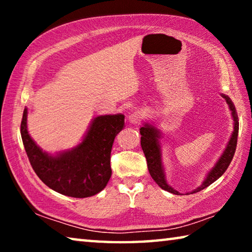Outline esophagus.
Wrapping results in <instances>:
<instances>
[{"mask_svg": "<svg viewBox=\"0 0 252 252\" xmlns=\"http://www.w3.org/2000/svg\"><path fill=\"white\" fill-rule=\"evenodd\" d=\"M142 119H143V114L141 112H139V111H136V112L131 113L129 116V122L131 125H139Z\"/></svg>", "mask_w": 252, "mask_h": 252, "instance_id": "1", "label": "esophagus"}]
</instances>
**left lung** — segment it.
Masks as SVG:
<instances>
[{"instance_id":"1","label":"left lung","mask_w":252,"mask_h":252,"mask_svg":"<svg viewBox=\"0 0 252 252\" xmlns=\"http://www.w3.org/2000/svg\"><path fill=\"white\" fill-rule=\"evenodd\" d=\"M221 96H222L225 102H227L229 110L231 111V117L233 120V131L223 152L221 153L219 159L217 160L216 164L209 170L201 185L198 188H195L192 191L186 192V194H192L195 192H199V191L206 189L207 187L210 186L211 183H213L216 180H218V179L224 173L225 170L228 169L230 162H231L234 156V152H236L239 132L238 114L236 108H234L233 102L230 100V97L225 94H221ZM140 134H141V148L144 156H146L149 172H150V176L152 177L153 180L157 182V185L159 186L161 189H163L173 194H181L179 191L174 190L173 188L169 185L167 180V174H165L164 165L163 162H162V136L160 130L158 129L153 122H144L143 126L140 129Z\"/></svg>"}]
</instances>
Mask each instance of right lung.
<instances>
[{
    "mask_svg": "<svg viewBox=\"0 0 252 252\" xmlns=\"http://www.w3.org/2000/svg\"><path fill=\"white\" fill-rule=\"evenodd\" d=\"M28 109L23 111L21 136L36 176L57 192L72 198H88L101 192L112 174L111 149L125 126V116L105 114L92 119L82 141L69 150L43 151L28 131Z\"/></svg>",
    "mask_w": 252,
    "mask_h": 252,
    "instance_id": "1",
    "label": "right lung"
}]
</instances>
